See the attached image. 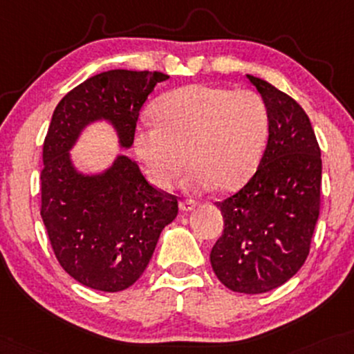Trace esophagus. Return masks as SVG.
Instances as JSON below:
<instances>
[{"label":"esophagus","instance_id":"1","mask_svg":"<svg viewBox=\"0 0 354 354\" xmlns=\"http://www.w3.org/2000/svg\"><path fill=\"white\" fill-rule=\"evenodd\" d=\"M194 207H196V203L193 201V199H183V201H180V209L183 212L193 211Z\"/></svg>","mask_w":354,"mask_h":354}]
</instances>
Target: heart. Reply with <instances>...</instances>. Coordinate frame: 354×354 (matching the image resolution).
Returning a JSON list of instances; mask_svg holds the SVG:
<instances>
[{
	"mask_svg": "<svg viewBox=\"0 0 354 354\" xmlns=\"http://www.w3.org/2000/svg\"><path fill=\"white\" fill-rule=\"evenodd\" d=\"M158 123L135 130V151L155 186L168 189L193 165L186 185L193 191H237L262 158L269 112L261 93L193 84L160 97ZM189 156L186 157L185 155Z\"/></svg>",
	"mask_w": 354,
	"mask_h": 354,
	"instance_id": "1",
	"label": "heart"
}]
</instances>
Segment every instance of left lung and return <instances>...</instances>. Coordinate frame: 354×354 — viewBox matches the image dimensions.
I'll use <instances>...</instances> for the list:
<instances>
[{"label":"left lung","instance_id":"left-lung-1","mask_svg":"<svg viewBox=\"0 0 354 354\" xmlns=\"http://www.w3.org/2000/svg\"><path fill=\"white\" fill-rule=\"evenodd\" d=\"M266 100L269 140L249 183L216 204L224 231L211 266L229 290L266 293L304 266L320 214L322 155L308 115L290 95L247 74Z\"/></svg>","mask_w":354,"mask_h":354}]
</instances>
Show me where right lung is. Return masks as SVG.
<instances>
[{"label": "right lung", "instance_id": "add662e5", "mask_svg": "<svg viewBox=\"0 0 354 354\" xmlns=\"http://www.w3.org/2000/svg\"><path fill=\"white\" fill-rule=\"evenodd\" d=\"M163 72L115 69L64 95L53 113L41 171V218L59 263L79 283L120 292L142 277L160 234L178 214L176 196L153 188L140 166L118 155L97 174L77 171L71 150L87 125L107 120L122 148Z\"/></svg>", "mask_w": 354, "mask_h": 354}]
</instances>
